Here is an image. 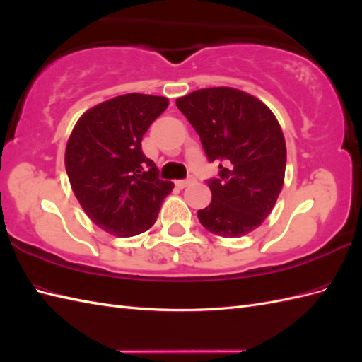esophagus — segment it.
I'll list each match as a JSON object with an SVG mask.
<instances>
[{
	"instance_id": "obj_1",
	"label": "esophagus",
	"mask_w": 362,
	"mask_h": 362,
	"mask_svg": "<svg viewBox=\"0 0 362 362\" xmlns=\"http://www.w3.org/2000/svg\"><path fill=\"white\" fill-rule=\"evenodd\" d=\"M194 180L193 178H187V180H178V181H175V185H177V187H180V189H184V187H187L189 184H192Z\"/></svg>"
}]
</instances>
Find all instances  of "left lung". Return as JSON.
Here are the masks:
<instances>
[{
	"label": "left lung",
	"mask_w": 362,
	"mask_h": 362,
	"mask_svg": "<svg viewBox=\"0 0 362 362\" xmlns=\"http://www.w3.org/2000/svg\"><path fill=\"white\" fill-rule=\"evenodd\" d=\"M177 107L221 169L206 181L211 202L198 211L199 222L228 238L254 231L275 206L286 177V139L275 115L233 87L194 90L178 98Z\"/></svg>",
	"instance_id": "obj_1"
}]
</instances>
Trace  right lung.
I'll use <instances>...</instances> for the list:
<instances>
[{"label":"right lung","instance_id":"obj_1","mask_svg":"<svg viewBox=\"0 0 362 362\" xmlns=\"http://www.w3.org/2000/svg\"><path fill=\"white\" fill-rule=\"evenodd\" d=\"M168 105L164 96L120 95L87 110L72 129L64 152L71 187L84 213L108 234L148 231L173 189L141 152L144 134Z\"/></svg>","mask_w":362,"mask_h":362}]
</instances>
